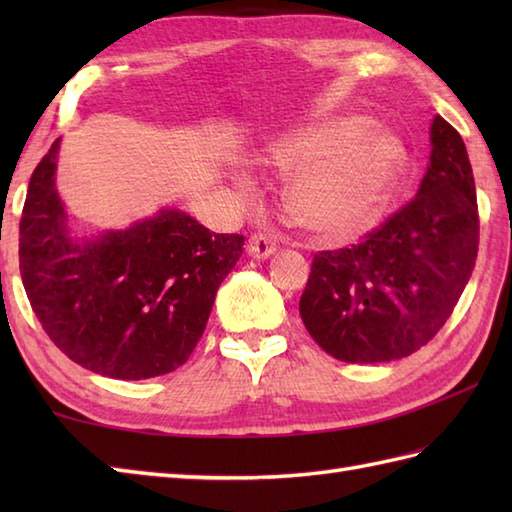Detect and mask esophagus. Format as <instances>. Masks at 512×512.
<instances>
[{"instance_id": "34e87169", "label": "esophagus", "mask_w": 512, "mask_h": 512, "mask_svg": "<svg viewBox=\"0 0 512 512\" xmlns=\"http://www.w3.org/2000/svg\"><path fill=\"white\" fill-rule=\"evenodd\" d=\"M246 250H248L250 257L268 259L277 250V244H275L273 237H268L264 233H255V235H250L248 244H246Z\"/></svg>"}]
</instances>
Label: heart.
<instances>
[{
    "label": "heart",
    "instance_id": "heart-1",
    "mask_svg": "<svg viewBox=\"0 0 512 512\" xmlns=\"http://www.w3.org/2000/svg\"><path fill=\"white\" fill-rule=\"evenodd\" d=\"M273 160L297 176L288 191L292 220L325 239H352L385 211L405 147L396 136L369 132L367 118L341 116L277 147Z\"/></svg>",
    "mask_w": 512,
    "mask_h": 512
}]
</instances>
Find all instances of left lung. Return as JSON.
I'll use <instances>...</instances> for the list:
<instances>
[{
    "mask_svg": "<svg viewBox=\"0 0 512 512\" xmlns=\"http://www.w3.org/2000/svg\"><path fill=\"white\" fill-rule=\"evenodd\" d=\"M480 217L462 136L436 116L416 198L361 244L312 259L299 301L303 325L345 363H387L438 334L469 284Z\"/></svg>",
    "mask_w": 512,
    "mask_h": 512,
    "instance_id": "left-lung-1",
    "label": "left lung"
}]
</instances>
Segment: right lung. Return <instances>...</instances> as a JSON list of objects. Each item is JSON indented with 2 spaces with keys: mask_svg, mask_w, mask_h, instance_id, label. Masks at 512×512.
Masks as SVG:
<instances>
[{
  "mask_svg": "<svg viewBox=\"0 0 512 512\" xmlns=\"http://www.w3.org/2000/svg\"><path fill=\"white\" fill-rule=\"evenodd\" d=\"M59 143L32 171L19 222V270L32 312L52 343L94 374H169L198 345L244 237L211 233L180 209H160L125 231L72 237L54 187Z\"/></svg>",
  "mask_w": 512,
  "mask_h": 512,
  "instance_id": "obj_1",
  "label": "right lung"
}]
</instances>
